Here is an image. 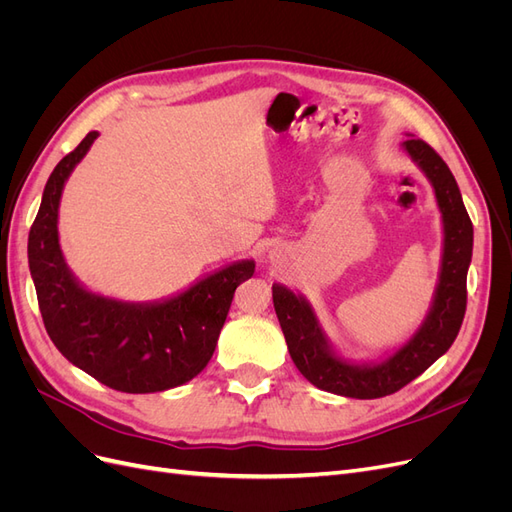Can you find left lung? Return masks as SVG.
Segmentation results:
<instances>
[{"label":"left lung","instance_id":"1","mask_svg":"<svg viewBox=\"0 0 512 512\" xmlns=\"http://www.w3.org/2000/svg\"><path fill=\"white\" fill-rule=\"evenodd\" d=\"M429 179L442 213V260L429 312L406 344L380 361L352 363L337 354L324 335L314 307L303 294L273 284V305L288 352L301 374L318 389L354 399H378L404 389L453 346L468 301V267L474 228L451 168L421 138L401 143Z\"/></svg>","mask_w":512,"mask_h":512}]
</instances>
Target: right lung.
<instances>
[{
	"mask_svg": "<svg viewBox=\"0 0 512 512\" xmlns=\"http://www.w3.org/2000/svg\"><path fill=\"white\" fill-rule=\"evenodd\" d=\"M89 132L44 185L29 230L27 258L44 327L57 350L98 382L121 393L175 389L207 367L241 282L256 262L237 260L173 297L132 303L91 292L76 280L59 245V203L72 170L94 145Z\"/></svg>",
	"mask_w": 512,
	"mask_h": 512,
	"instance_id": "obj_1",
	"label": "right lung"
}]
</instances>
